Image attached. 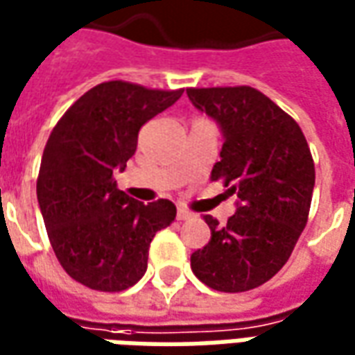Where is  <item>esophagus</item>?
Here are the masks:
<instances>
[{
    "mask_svg": "<svg viewBox=\"0 0 355 355\" xmlns=\"http://www.w3.org/2000/svg\"><path fill=\"white\" fill-rule=\"evenodd\" d=\"M177 218H178V220H190V218H193V215L190 213V211H186V209L178 207L177 209Z\"/></svg>",
    "mask_w": 355,
    "mask_h": 355,
    "instance_id": "esophagus-1",
    "label": "esophagus"
}]
</instances>
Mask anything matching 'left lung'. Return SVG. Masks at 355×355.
<instances>
[{
	"instance_id": "obj_1",
	"label": "left lung",
	"mask_w": 355,
	"mask_h": 355,
	"mask_svg": "<svg viewBox=\"0 0 355 355\" xmlns=\"http://www.w3.org/2000/svg\"><path fill=\"white\" fill-rule=\"evenodd\" d=\"M196 108L223 132V178L236 196V215L220 226L205 215L211 239L192 254V272L207 287L241 293L274 277L289 261L304 230L315 169L298 123L253 87L188 89Z\"/></svg>"
}]
</instances>
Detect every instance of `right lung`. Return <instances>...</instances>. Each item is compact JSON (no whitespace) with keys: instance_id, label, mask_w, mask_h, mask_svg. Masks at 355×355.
I'll return each mask as SVG.
<instances>
[{"instance_id":"right-lung-1","label":"right lung","mask_w":355,"mask_h":355,"mask_svg":"<svg viewBox=\"0 0 355 355\" xmlns=\"http://www.w3.org/2000/svg\"><path fill=\"white\" fill-rule=\"evenodd\" d=\"M178 91L106 81L80 96L55 125L43 150L37 203L53 251L66 274L89 289L132 287L148 268L155 232L177 207L169 200L140 203L117 188L148 119L173 106Z\"/></svg>"}]
</instances>
